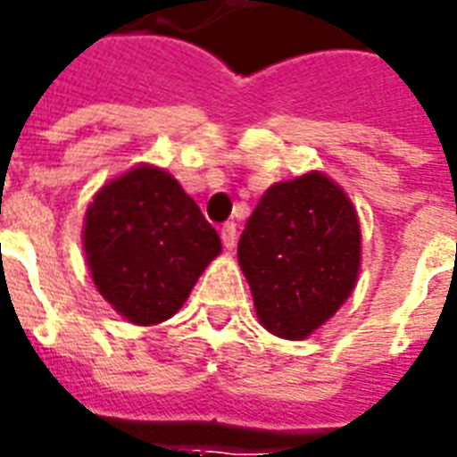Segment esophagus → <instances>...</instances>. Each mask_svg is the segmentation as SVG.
Returning <instances> with one entry per match:
<instances>
[{
	"mask_svg": "<svg viewBox=\"0 0 457 457\" xmlns=\"http://www.w3.org/2000/svg\"><path fill=\"white\" fill-rule=\"evenodd\" d=\"M220 237H222V244H225V248L228 251H232L237 244V225L235 222H225L220 229Z\"/></svg>",
	"mask_w": 457,
	"mask_h": 457,
	"instance_id": "34e87169",
	"label": "esophagus"
}]
</instances>
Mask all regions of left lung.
Masks as SVG:
<instances>
[{
	"label": "left lung",
	"mask_w": 457,
	"mask_h": 457,
	"mask_svg": "<svg viewBox=\"0 0 457 457\" xmlns=\"http://www.w3.org/2000/svg\"><path fill=\"white\" fill-rule=\"evenodd\" d=\"M255 314L274 336L303 340L350 298L361 262L357 211L312 170L262 195L237 248Z\"/></svg>",
	"instance_id": "8db88e82"
}]
</instances>
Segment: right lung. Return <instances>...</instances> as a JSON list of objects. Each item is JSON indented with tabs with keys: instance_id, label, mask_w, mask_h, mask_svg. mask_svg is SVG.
Masks as SVG:
<instances>
[{
	"instance_id": "obj_1",
	"label": "right lung",
	"mask_w": 457,
	"mask_h": 457,
	"mask_svg": "<svg viewBox=\"0 0 457 457\" xmlns=\"http://www.w3.org/2000/svg\"><path fill=\"white\" fill-rule=\"evenodd\" d=\"M220 237L164 169L140 164L96 192L84 251L98 293L131 324H162L183 307Z\"/></svg>"
}]
</instances>
